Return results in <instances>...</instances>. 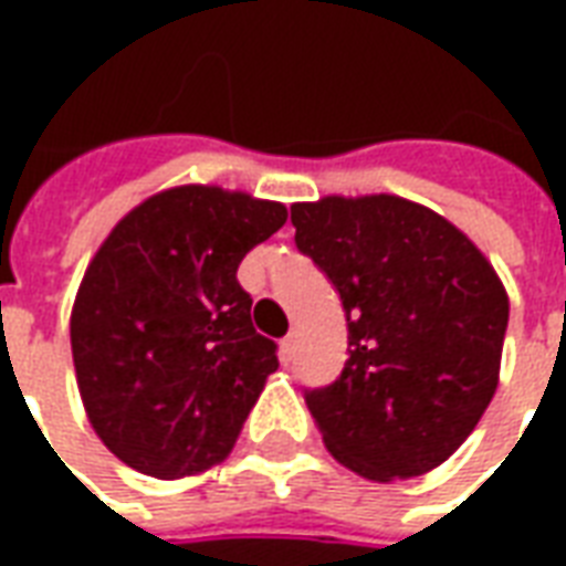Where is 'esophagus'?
I'll use <instances>...</instances> for the list:
<instances>
[{"mask_svg":"<svg viewBox=\"0 0 566 566\" xmlns=\"http://www.w3.org/2000/svg\"><path fill=\"white\" fill-rule=\"evenodd\" d=\"M296 355V333H287L282 339V360L284 364H291Z\"/></svg>","mask_w":566,"mask_h":566,"instance_id":"34e87169","label":"esophagus"}]
</instances>
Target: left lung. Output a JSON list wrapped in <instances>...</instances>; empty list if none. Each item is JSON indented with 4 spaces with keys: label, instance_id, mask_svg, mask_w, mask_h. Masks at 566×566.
I'll return each mask as SVG.
<instances>
[{
    "label": "left lung",
    "instance_id": "1",
    "mask_svg": "<svg viewBox=\"0 0 566 566\" xmlns=\"http://www.w3.org/2000/svg\"><path fill=\"white\" fill-rule=\"evenodd\" d=\"M291 223L348 321L339 379L306 388L327 449L376 482L433 470L497 391L510 324L497 272L437 211L388 193L296 202Z\"/></svg>",
    "mask_w": 566,
    "mask_h": 566
}]
</instances>
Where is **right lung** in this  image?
Instances as JSON below:
<instances>
[{"label": "right lung", "mask_w": 566, "mask_h": 566, "mask_svg": "<svg viewBox=\"0 0 566 566\" xmlns=\"http://www.w3.org/2000/svg\"><path fill=\"white\" fill-rule=\"evenodd\" d=\"M284 221L282 202L175 187L96 251L72 308V360L93 430L127 467L181 479L233 449L279 367L235 270Z\"/></svg>", "instance_id": "obj_1"}]
</instances>
